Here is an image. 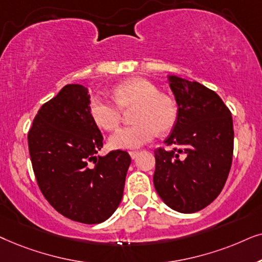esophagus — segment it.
I'll use <instances>...</instances> for the list:
<instances>
[{
	"mask_svg": "<svg viewBox=\"0 0 262 262\" xmlns=\"http://www.w3.org/2000/svg\"><path fill=\"white\" fill-rule=\"evenodd\" d=\"M129 156L132 157V159H135L139 156V151H130L129 152Z\"/></svg>",
	"mask_w": 262,
	"mask_h": 262,
	"instance_id": "esophagus-1",
	"label": "esophagus"
}]
</instances>
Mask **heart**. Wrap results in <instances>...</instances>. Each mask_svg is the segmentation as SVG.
I'll return each instance as SVG.
<instances>
[{
  "label": "heart",
  "instance_id": "1",
  "mask_svg": "<svg viewBox=\"0 0 262 262\" xmlns=\"http://www.w3.org/2000/svg\"><path fill=\"white\" fill-rule=\"evenodd\" d=\"M114 100L96 93L90 98L89 114L98 127L113 130L123 117V110L135 107V124L120 128L110 137V145L118 149L141 147L156 138L157 133H166L177 120V105L172 98L160 95L158 87L146 79L125 80L114 90Z\"/></svg>",
  "mask_w": 262,
  "mask_h": 262
}]
</instances>
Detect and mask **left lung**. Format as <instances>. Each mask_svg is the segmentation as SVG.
I'll list each match as a JSON object with an SVG mask.
<instances>
[{
    "label": "left lung",
    "mask_w": 262,
    "mask_h": 262,
    "mask_svg": "<svg viewBox=\"0 0 262 262\" xmlns=\"http://www.w3.org/2000/svg\"><path fill=\"white\" fill-rule=\"evenodd\" d=\"M177 120L165 140L172 149L155 151L153 183L169 207L194 213L218 196L228 180L233 153L232 116L214 91L169 76Z\"/></svg>",
    "instance_id": "8db88e82"
}]
</instances>
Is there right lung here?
I'll return each mask as SVG.
<instances>
[{
    "mask_svg": "<svg viewBox=\"0 0 262 262\" xmlns=\"http://www.w3.org/2000/svg\"><path fill=\"white\" fill-rule=\"evenodd\" d=\"M89 90L69 83L44 103L29 132V151L38 187L58 213L98 224L116 211L130 165L128 152L96 157L103 135L89 114Z\"/></svg>",
    "mask_w": 262,
    "mask_h": 262,
    "instance_id": "add662e5",
    "label": "right lung"
}]
</instances>
